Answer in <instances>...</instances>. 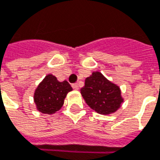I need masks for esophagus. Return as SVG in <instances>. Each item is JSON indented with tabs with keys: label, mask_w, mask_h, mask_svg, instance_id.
Here are the masks:
<instances>
[{
	"label": "esophagus",
	"mask_w": 160,
	"mask_h": 160,
	"mask_svg": "<svg viewBox=\"0 0 160 160\" xmlns=\"http://www.w3.org/2000/svg\"><path fill=\"white\" fill-rule=\"evenodd\" d=\"M72 87L73 88H74V89H76V90H78L79 88V86H78V83H73V84L72 85Z\"/></svg>",
	"instance_id": "obj_1"
}]
</instances>
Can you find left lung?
Returning <instances> with one entry per match:
<instances>
[{"label": "left lung", "mask_w": 160, "mask_h": 160, "mask_svg": "<svg viewBox=\"0 0 160 160\" xmlns=\"http://www.w3.org/2000/svg\"><path fill=\"white\" fill-rule=\"evenodd\" d=\"M81 93L88 105L101 115L116 112L123 102L120 88L98 72L85 79Z\"/></svg>", "instance_id": "1"}]
</instances>
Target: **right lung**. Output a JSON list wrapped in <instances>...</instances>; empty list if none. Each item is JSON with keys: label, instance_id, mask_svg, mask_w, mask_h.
Instances as JSON below:
<instances>
[{"label": "right lung", "instance_id": "add662e5", "mask_svg": "<svg viewBox=\"0 0 160 160\" xmlns=\"http://www.w3.org/2000/svg\"><path fill=\"white\" fill-rule=\"evenodd\" d=\"M72 90L68 82H59L55 76L49 74L35 90L33 98L37 109L50 115L58 111L64 104L67 93Z\"/></svg>", "mask_w": 160, "mask_h": 160}]
</instances>
